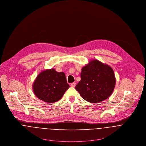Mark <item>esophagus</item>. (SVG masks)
Masks as SVG:
<instances>
[{"mask_svg":"<svg viewBox=\"0 0 146 146\" xmlns=\"http://www.w3.org/2000/svg\"><path fill=\"white\" fill-rule=\"evenodd\" d=\"M70 86H72V87H75V86H76V83H72L71 84H70Z\"/></svg>","mask_w":146,"mask_h":146,"instance_id":"esophagus-1","label":"esophagus"}]
</instances>
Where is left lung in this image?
Returning <instances> with one entry per match:
<instances>
[{"mask_svg": "<svg viewBox=\"0 0 146 146\" xmlns=\"http://www.w3.org/2000/svg\"><path fill=\"white\" fill-rule=\"evenodd\" d=\"M80 77L76 89L89 103H99L108 99L116 84L111 67L96 60H91L82 68Z\"/></svg>", "mask_w": 146, "mask_h": 146, "instance_id": "8db88e82", "label": "left lung"}]
</instances>
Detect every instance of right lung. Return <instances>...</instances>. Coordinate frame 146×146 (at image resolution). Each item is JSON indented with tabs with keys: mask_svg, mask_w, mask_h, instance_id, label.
Masks as SVG:
<instances>
[{
	"mask_svg": "<svg viewBox=\"0 0 146 146\" xmlns=\"http://www.w3.org/2000/svg\"><path fill=\"white\" fill-rule=\"evenodd\" d=\"M35 95L46 103H55L60 100L69 88L64 73L58 72L54 69L41 72L33 83Z\"/></svg>",
	"mask_w": 146,
	"mask_h": 146,
	"instance_id": "1",
	"label": "right lung"
}]
</instances>
